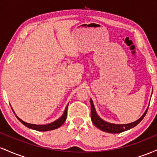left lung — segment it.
<instances>
[{"instance_id":"left-lung-1","label":"left lung","mask_w":157,"mask_h":157,"mask_svg":"<svg viewBox=\"0 0 157 157\" xmlns=\"http://www.w3.org/2000/svg\"><path fill=\"white\" fill-rule=\"evenodd\" d=\"M91 101V121L94 123L96 127L98 128L99 129L102 130V131H105V132L107 133H111V134H118V133L123 132V131H125L127 130H129V129L132 128L138 125L140 122L142 121V119L144 118V117L146 114L147 109L146 111H145V113H143V115L140 117L139 120H136L134 122H131V123L128 124H113V123H109V122H107L104 121L103 120H102L100 117L97 115L96 112V110H95L94 105L92 100H90Z\"/></svg>"}]
</instances>
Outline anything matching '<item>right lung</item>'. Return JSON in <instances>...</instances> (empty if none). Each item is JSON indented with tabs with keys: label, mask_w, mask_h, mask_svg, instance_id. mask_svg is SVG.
<instances>
[{
	"label": "right lung",
	"mask_w": 157,
	"mask_h": 157,
	"mask_svg": "<svg viewBox=\"0 0 157 157\" xmlns=\"http://www.w3.org/2000/svg\"><path fill=\"white\" fill-rule=\"evenodd\" d=\"M68 105H67V106L66 107V109H65L64 113H63L62 116H61L58 119V120H55V122H52L49 124H47V125H35V124L27 123V122L23 121L21 119H20L16 114H15V116H16V117L17 118V120H18L19 121L23 124V125L26 126V127L29 128H31V129H33V130H36V131H51V130H54V129L58 128L60 127V126L64 123L65 121H66V117H67ZM12 111H13V110H12ZM13 112H14V113H15V111H13Z\"/></svg>",
	"instance_id": "add662e5"
}]
</instances>
